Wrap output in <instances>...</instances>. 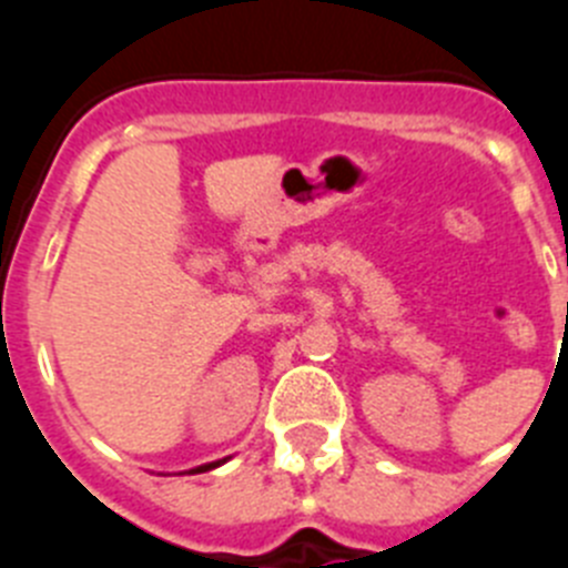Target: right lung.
<instances>
[{"label":"right lung","instance_id":"1","mask_svg":"<svg viewBox=\"0 0 568 568\" xmlns=\"http://www.w3.org/2000/svg\"><path fill=\"white\" fill-rule=\"evenodd\" d=\"M224 460H215V464H204V466H199V469H193V471H207V469H215V466H222Z\"/></svg>","mask_w":568,"mask_h":568}]
</instances>
